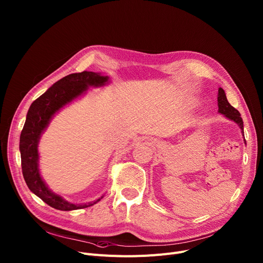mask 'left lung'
<instances>
[{"instance_id": "1", "label": "left lung", "mask_w": 263, "mask_h": 263, "mask_svg": "<svg viewBox=\"0 0 263 263\" xmlns=\"http://www.w3.org/2000/svg\"><path fill=\"white\" fill-rule=\"evenodd\" d=\"M217 102H218V112L220 114H223L227 118L231 119V121H233L234 123H236L238 126H239V128L241 129V132L243 134V122H242V118L240 116V113L233 106H231V104L228 102L227 95L222 88L218 89ZM245 141H246V139H245Z\"/></svg>"}]
</instances>
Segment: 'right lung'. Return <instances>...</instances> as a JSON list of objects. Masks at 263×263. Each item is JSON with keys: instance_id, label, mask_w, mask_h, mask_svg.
<instances>
[{"instance_id": "obj_1", "label": "right lung", "mask_w": 263, "mask_h": 263, "mask_svg": "<svg viewBox=\"0 0 263 263\" xmlns=\"http://www.w3.org/2000/svg\"><path fill=\"white\" fill-rule=\"evenodd\" d=\"M108 83V77L92 71L69 74L54 83L31 104L28 110L26 122L20 136L23 176L32 193L57 210L72 211L87 208L100 201L103 196L93 202L76 204L68 202L62 196L53 193L40 174L37 146L41 135L48 127L54 114L64 106L85 94L89 87H103Z\"/></svg>"}]
</instances>
